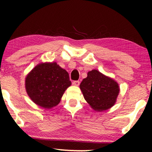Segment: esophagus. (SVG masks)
Instances as JSON below:
<instances>
[{"mask_svg": "<svg viewBox=\"0 0 152 152\" xmlns=\"http://www.w3.org/2000/svg\"><path fill=\"white\" fill-rule=\"evenodd\" d=\"M80 84V81H74V82H72V84H73L74 86H79Z\"/></svg>", "mask_w": 152, "mask_h": 152, "instance_id": "34e87169", "label": "esophagus"}]
</instances>
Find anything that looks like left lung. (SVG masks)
<instances>
[{
	"label": "left lung",
	"instance_id": "left-lung-1",
	"mask_svg": "<svg viewBox=\"0 0 152 152\" xmlns=\"http://www.w3.org/2000/svg\"><path fill=\"white\" fill-rule=\"evenodd\" d=\"M80 86L84 99L97 111L113 107L120 91L117 82L97 70L88 72Z\"/></svg>",
	"mask_w": 152,
	"mask_h": 152
}]
</instances>
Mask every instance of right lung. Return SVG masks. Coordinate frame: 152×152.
<instances>
[{
    "mask_svg": "<svg viewBox=\"0 0 152 152\" xmlns=\"http://www.w3.org/2000/svg\"><path fill=\"white\" fill-rule=\"evenodd\" d=\"M70 85L68 72L55 62L39 64L26 80L29 97L35 104L45 109L57 105L64 91Z\"/></svg>",
    "mask_w": 152,
    "mask_h": 152,
    "instance_id": "obj_1",
    "label": "right lung"
}]
</instances>
